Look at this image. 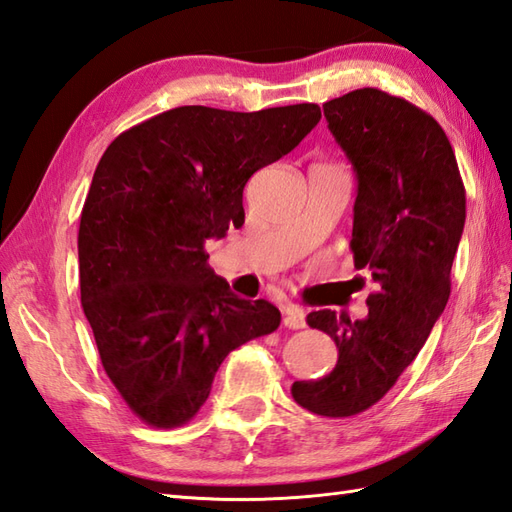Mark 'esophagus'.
Listing matches in <instances>:
<instances>
[{
  "instance_id": "1",
  "label": "esophagus",
  "mask_w": 512,
  "mask_h": 512,
  "mask_svg": "<svg viewBox=\"0 0 512 512\" xmlns=\"http://www.w3.org/2000/svg\"><path fill=\"white\" fill-rule=\"evenodd\" d=\"M284 325L290 330L306 328V312H303L299 306H292V303H288V306L284 308Z\"/></svg>"
}]
</instances>
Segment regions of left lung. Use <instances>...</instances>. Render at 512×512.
I'll list each match as a JSON object with an SVG mask.
<instances>
[{"instance_id":"left-lung-1","label":"left lung","mask_w":512,"mask_h":512,"mask_svg":"<svg viewBox=\"0 0 512 512\" xmlns=\"http://www.w3.org/2000/svg\"><path fill=\"white\" fill-rule=\"evenodd\" d=\"M356 173L354 266L372 275L367 317L317 310L308 325L336 343L319 380H297V405L325 418L356 416L411 365L451 295V266L466 220L458 160L436 118L376 88L323 103Z\"/></svg>"}]
</instances>
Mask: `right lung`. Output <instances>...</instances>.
<instances>
[{
	"mask_svg": "<svg viewBox=\"0 0 512 512\" xmlns=\"http://www.w3.org/2000/svg\"><path fill=\"white\" fill-rule=\"evenodd\" d=\"M319 121L314 103L184 105L116 136L96 165L79 226L81 303L105 374L149 427L189 422L224 358L279 328L273 303L237 297L213 273L204 244L244 224L248 178Z\"/></svg>",
	"mask_w": 512,
	"mask_h": 512,
	"instance_id": "right-lung-1",
	"label": "right lung"
}]
</instances>
